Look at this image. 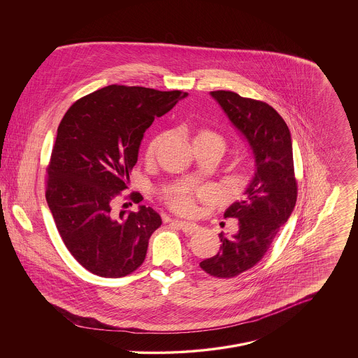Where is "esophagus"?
Here are the masks:
<instances>
[{"label":"esophagus","instance_id":"34e87169","mask_svg":"<svg viewBox=\"0 0 358 358\" xmlns=\"http://www.w3.org/2000/svg\"><path fill=\"white\" fill-rule=\"evenodd\" d=\"M172 223L176 224L178 227L180 228L186 234H193V232L198 229V226L194 224V223H189V222H183V220H172Z\"/></svg>","mask_w":358,"mask_h":358}]
</instances>
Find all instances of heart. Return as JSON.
Returning <instances> with one entry per match:
<instances>
[{"label": "heart", "mask_w": 358, "mask_h": 358, "mask_svg": "<svg viewBox=\"0 0 358 358\" xmlns=\"http://www.w3.org/2000/svg\"><path fill=\"white\" fill-rule=\"evenodd\" d=\"M163 138L164 132H156L155 135L150 136V139L146 143V150H145L146 159H152L156 155ZM202 142L213 143L222 152L226 148L224 138L220 134H217L216 131L208 130V129H199V130L195 131L194 135H193V145L202 143ZM164 196L168 199L171 208L173 210H176L178 213L192 215L194 212V195L189 193L185 189H179V187L166 189L164 192Z\"/></svg>", "instance_id": "heart-1"}]
</instances>
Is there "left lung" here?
<instances>
[{
  "mask_svg": "<svg viewBox=\"0 0 358 358\" xmlns=\"http://www.w3.org/2000/svg\"><path fill=\"white\" fill-rule=\"evenodd\" d=\"M210 96L249 143L256 166L242 199L224 212V217L238 219V232L219 234L220 252L199 262L210 276L226 279L253 268L264 257L293 213L296 180L292 134L272 106L226 90L210 92Z\"/></svg>",
  "mask_w": 358,
  "mask_h": 358,
  "instance_id": "obj_1",
  "label": "left lung"
}]
</instances>
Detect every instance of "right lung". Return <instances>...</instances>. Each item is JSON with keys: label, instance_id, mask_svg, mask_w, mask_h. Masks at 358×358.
I'll list each match as a JSON object with an SVG mask.
<instances>
[{"label": "right lung", "instance_id": "add662e5", "mask_svg": "<svg viewBox=\"0 0 358 358\" xmlns=\"http://www.w3.org/2000/svg\"><path fill=\"white\" fill-rule=\"evenodd\" d=\"M185 97L179 90L110 85L66 110L48 166L46 201L66 249L92 273L122 278L145 260L160 215L141 205L116 216L113 203L127 189L145 131Z\"/></svg>", "mask_w": 358, "mask_h": 358}]
</instances>
